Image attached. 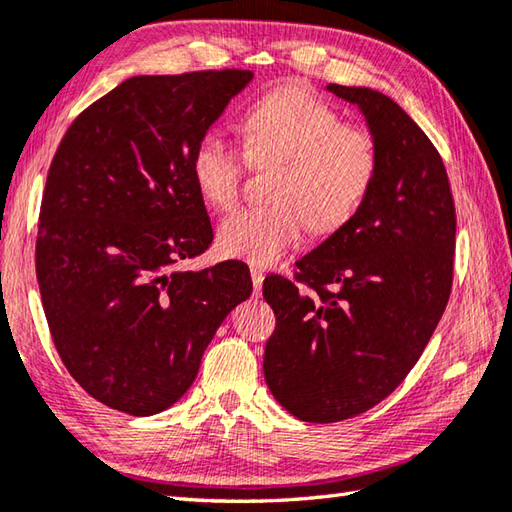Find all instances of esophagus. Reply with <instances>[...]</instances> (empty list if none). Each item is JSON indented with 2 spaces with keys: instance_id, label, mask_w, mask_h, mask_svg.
<instances>
[{
  "instance_id": "esophagus-1",
  "label": "esophagus",
  "mask_w": 512,
  "mask_h": 512,
  "mask_svg": "<svg viewBox=\"0 0 512 512\" xmlns=\"http://www.w3.org/2000/svg\"><path fill=\"white\" fill-rule=\"evenodd\" d=\"M250 277H253V288H255V293L259 295V293H262V286H264V270L253 266V268H250Z\"/></svg>"
}]
</instances>
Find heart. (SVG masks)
I'll return each instance as SVG.
<instances>
[{
  "mask_svg": "<svg viewBox=\"0 0 512 512\" xmlns=\"http://www.w3.org/2000/svg\"><path fill=\"white\" fill-rule=\"evenodd\" d=\"M244 154L217 133L193 153V179L217 210L235 206L246 159L275 164L264 206L239 208L217 233L228 257L268 266L299 244L306 226L335 233L346 226L373 188L379 148L364 126L342 124L333 106L302 84H286L250 106L242 119Z\"/></svg>",
  "mask_w": 512,
  "mask_h": 512,
  "instance_id": "obj_1",
  "label": "heart"
}]
</instances>
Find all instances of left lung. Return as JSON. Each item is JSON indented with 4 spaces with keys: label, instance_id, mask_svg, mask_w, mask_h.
Wrapping results in <instances>:
<instances>
[{
    "label": "left lung",
    "instance_id": "left-lung-1",
    "mask_svg": "<svg viewBox=\"0 0 512 512\" xmlns=\"http://www.w3.org/2000/svg\"><path fill=\"white\" fill-rule=\"evenodd\" d=\"M326 88L364 115L379 170L355 217L299 259L297 282L264 279L277 317L266 384L313 424L362 415L404 382L448 304L457 228L442 157L406 110L373 88Z\"/></svg>",
    "mask_w": 512,
    "mask_h": 512
}]
</instances>
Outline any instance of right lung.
Wrapping results in <instances>:
<instances>
[{"label": "right lung", "mask_w": 512, "mask_h": 512, "mask_svg": "<svg viewBox=\"0 0 512 512\" xmlns=\"http://www.w3.org/2000/svg\"><path fill=\"white\" fill-rule=\"evenodd\" d=\"M250 79L130 77L70 124L50 164L35 255L50 335L75 382L122 413L173 406L253 293L237 259L175 270L213 242L193 153Z\"/></svg>", "instance_id": "obj_1"}]
</instances>
